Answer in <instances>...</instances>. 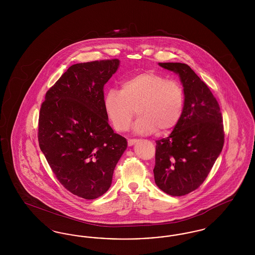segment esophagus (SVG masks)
<instances>
[{
	"label": "esophagus",
	"instance_id": "esophagus-1",
	"mask_svg": "<svg viewBox=\"0 0 255 255\" xmlns=\"http://www.w3.org/2000/svg\"><path fill=\"white\" fill-rule=\"evenodd\" d=\"M137 140L136 139H128V145L133 146Z\"/></svg>",
	"mask_w": 255,
	"mask_h": 255
}]
</instances>
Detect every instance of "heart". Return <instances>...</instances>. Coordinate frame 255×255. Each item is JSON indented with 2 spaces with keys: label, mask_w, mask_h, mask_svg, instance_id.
<instances>
[{
  "label": "heart",
  "mask_w": 255,
  "mask_h": 255,
  "mask_svg": "<svg viewBox=\"0 0 255 255\" xmlns=\"http://www.w3.org/2000/svg\"><path fill=\"white\" fill-rule=\"evenodd\" d=\"M184 105L182 86L153 71L134 74L112 89L104 97V108L116 130L129 127L135 109L139 117L132 130L137 134L172 131L181 121Z\"/></svg>",
  "instance_id": "b5f03b06"
}]
</instances>
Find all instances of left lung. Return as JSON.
Masks as SVG:
<instances>
[{
	"instance_id": "obj_1",
	"label": "left lung",
	"mask_w": 255,
	"mask_h": 255,
	"mask_svg": "<svg viewBox=\"0 0 255 255\" xmlns=\"http://www.w3.org/2000/svg\"><path fill=\"white\" fill-rule=\"evenodd\" d=\"M180 77L184 92L181 121L169 136L157 140L155 182L171 196L197 189L209 174L224 146L223 118L209 88L183 63H158Z\"/></svg>"
}]
</instances>
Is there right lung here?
Instances as JSON below:
<instances>
[{
  "instance_id": "1",
  "label": "right lung",
  "mask_w": 255,
  "mask_h": 255,
  "mask_svg": "<svg viewBox=\"0 0 255 255\" xmlns=\"http://www.w3.org/2000/svg\"><path fill=\"white\" fill-rule=\"evenodd\" d=\"M121 61L71 66L46 94L39 114L41 151L61 184L94 200L111 186L127 140L114 133L104 108L103 88Z\"/></svg>"
}]
</instances>
